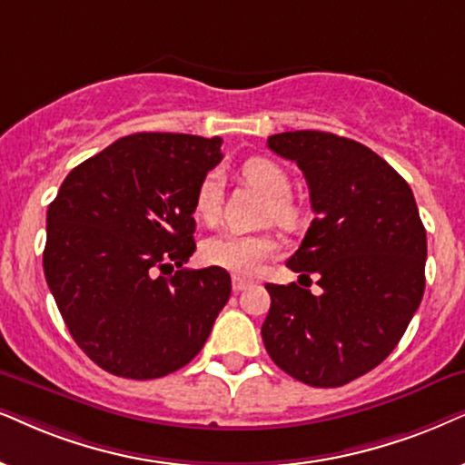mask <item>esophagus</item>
<instances>
[{"label": "esophagus", "mask_w": 465, "mask_h": 465, "mask_svg": "<svg viewBox=\"0 0 465 465\" xmlns=\"http://www.w3.org/2000/svg\"><path fill=\"white\" fill-rule=\"evenodd\" d=\"M232 287H233V292H242V290H246V287H251V281L242 279V276H233Z\"/></svg>", "instance_id": "1"}]
</instances>
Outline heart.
I'll return each mask as SVG.
<instances>
[{
  "mask_svg": "<svg viewBox=\"0 0 465 465\" xmlns=\"http://www.w3.org/2000/svg\"><path fill=\"white\" fill-rule=\"evenodd\" d=\"M244 182L270 199L268 216L283 227H293L301 219V210L290 199L292 180L281 164L270 158H249L240 169ZM221 208V182L216 173H208L199 182L193 210L197 219L214 223ZM279 252V240L268 233L223 232L210 236L202 244V257L208 266L229 270L233 274H255L257 270Z\"/></svg>",
  "mask_w": 465,
  "mask_h": 465,
  "instance_id": "1",
  "label": "heart"
}]
</instances>
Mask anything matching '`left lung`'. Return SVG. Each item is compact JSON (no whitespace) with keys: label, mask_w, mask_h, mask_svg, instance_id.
I'll list each match as a JSON object with an SVG mask.
<instances>
[{"label":"left lung","mask_w":465,"mask_h":465,"mask_svg":"<svg viewBox=\"0 0 465 465\" xmlns=\"http://www.w3.org/2000/svg\"><path fill=\"white\" fill-rule=\"evenodd\" d=\"M301 167L315 219L287 262L320 296L268 283L262 339L276 367L317 389L369 373L397 348L425 292L427 233L412 189L384 158L322 131L268 137Z\"/></svg>","instance_id":"1"}]
</instances>
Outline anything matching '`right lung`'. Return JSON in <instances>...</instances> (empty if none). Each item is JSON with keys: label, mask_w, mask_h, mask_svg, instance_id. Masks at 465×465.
<instances>
[{"label": "right lung", "mask_w": 465, "mask_h": 465, "mask_svg": "<svg viewBox=\"0 0 465 465\" xmlns=\"http://www.w3.org/2000/svg\"><path fill=\"white\" fill-rule=\"evenodd\" d=\"M221 143L128 134L76 164L46 210V283L76 345L104 371H178L227 304V270L182 268L195 251L193 199Z\"/></svg>", "instance_id": "obj_1"}]
</instances>
